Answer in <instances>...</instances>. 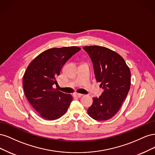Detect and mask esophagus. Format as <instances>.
Wrapping results in <instances>:
<instances>
[{"label": "esophagus", "instance_id": "34e87169", "mask_svg": "<svg viewBox=\"0 0 155 155\" xmlns=\"http://www.w3.org/2000/svg\"><path fill=\"white\" fill-rule=\"evenodd\" d=\"M82 96H83V94H81L77 93V92L74 94V97H81Z\"/></svg>", "mask_w": 155, "mask_h": 155}]
</instances>
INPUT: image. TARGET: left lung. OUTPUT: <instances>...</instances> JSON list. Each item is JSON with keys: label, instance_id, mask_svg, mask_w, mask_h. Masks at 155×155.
Masks as SVG:
<instances>
[{"label": "left lung", "instance_id": "obj_1", "mask_svg": "<svg viewBox=\"0 0 155 155\" xmlns=\"http://www.w3.org/2000/svg\"><path fill=\"white\" fill-rule=\"evenodd\" d=\"M83 48L90 56L96 81L104 89L99 97H93L87 112L97 121L109 120L119 111L129 91V68L120 55L109 48L100 46Z\"/></svg>", "mask_w": 155, "mask_h": 155}]
</instances>
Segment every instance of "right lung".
Here are the masks:
<instances>
[{"mask_svg":"<svg viewBox=\"0 0 155 155\" xmlns=\"http://www.w3.org/2000/svg\"><path fill=\"white\" fill-rule=\"evenodd\" d=\"M77 46L48 49L32 61L23 77L25 96L39 114L46 120L61 117L72 101L71 94H67L53 88L57 85L63 65L73 55L80 50Z\"/></svg>","mask_w":155,"mask_h":155,"instance_id":"right-lung-1","label":"right lung"}]
</instances>
